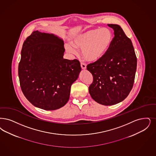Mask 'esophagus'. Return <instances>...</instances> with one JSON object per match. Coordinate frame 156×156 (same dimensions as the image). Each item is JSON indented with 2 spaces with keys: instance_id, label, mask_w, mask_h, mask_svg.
<instances>
[{
  "instance_id": "obj_1",
  "label": "esophagus",
  "mask_w": 156,
  "mask_h": 156,
  "mask_svg": "<svg viewBox=\"0 0 156 156\" xmlns=\"http://www.w3.org/2000/svg\"><path fill=\"white\" fill-rule=\"evenodd\" d=\"M81 68H82V69H87V65H86V64L84 63V62H81Z\"/></svg>"
}]
</instances>
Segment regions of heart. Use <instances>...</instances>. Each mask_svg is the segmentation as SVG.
Wrapping results in <instances>:
<instances>
[{
    "label": "heart",
    "mask_w": 156,
    "mask_h": 156,
    "mask_svg": "<svg viewBox=\"0 0 156 156\" xmlns=\"http://www.w3.org/2000/svg\"><path fill=\"white\" fill-rule=\"evenodd\" d=\"M112 40V32L109 29L92 30L75 37L71 46L67 45L66 49L72 53H76V50H82L83 57L87 61L96 62L106 55Z\"/></svg>",
    "instance_id": "b5f03b06"
}]
</instances>
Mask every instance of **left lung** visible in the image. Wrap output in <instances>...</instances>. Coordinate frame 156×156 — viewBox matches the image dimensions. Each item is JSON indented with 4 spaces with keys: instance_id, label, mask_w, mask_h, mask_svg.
I'll use <instances>...</instances> for the list:
<instances>
[{
    "instance_id": "left-lung-1",
    "label": "left lung",
    "mask_w": 156,
    "mask_h": 156,
    "mask_svg": "<svg viewBox=\"0 0 156 156\" xmlns=\"http://www.w3.org/2000/svg\"><path fill=\"white\" fill-rule=\"evenodd\" d=\"M114 37L105 56L90 63L87 69L93 75L89 87L92 98L97 103L111 106L124 100L135 81L137 58L131 39L121 27L110 24Z\"/></svg>"
}]
</instances>
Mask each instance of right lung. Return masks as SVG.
<instances>
[{"label": "right lung", "instance_id": "add662e5", "mask_svg": "<svg viewBox=\"0 0 156 156\" xmlns=\"http://www.w3.org/2000/svg\"><path fill=\"white\" fill-rule=\"evenodd\" d=\"M64 42L38 31L26 38L21 49L19 76L21 90L31 104L55 110L69 101L73 83L81 71L80 62L63 58Z\"/></svg>", "mask_w": 156, "mask_h": 156}]
</instances>
